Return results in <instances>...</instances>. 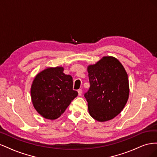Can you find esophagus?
Returning a JSON list of instances; mask_svg holds the SVG:
<instances>
[{
    "mask_svg": "<svg viewBox=\"0 0 157 157\" xmlns=\"http://www.w3.org/2000/svg\"><path fill=\"white\" fill-rule=\"evenodd\" d=\"M78 96H81L82 93V90L81 89L78 90Z\"/></svg>",
    "mask_w": 157,
    "mask_h": 157,
    "instance_id": "obj_1",
    "label": "esophagus"
}]
</instances>
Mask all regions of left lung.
I'll return each instance as SVG.
<instances>
[{
  "instance_id": "obj_1",
  "label": "left lung",
  "mask_w": 157,
  "mask_h": 157,
  "mask_svg": "<svg viewBox=\"0 0 157 157\" xmlns=\"http://www.w3.org/2000/svg\"><path fill=\"white\" fill-rule=\"evenodd\" d=\"M90 86L84 94L90 116L99 122L113 119L124 107L129 96L128 75L119 61L103 57L88 67Z\"/></svg>"
}]
</instances>
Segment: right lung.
<instances>
[{
  "instance_id": "right-lung-1",
  "label": "right lung",
  "mask_w": 157,
  "mask_h": 157,
  "mask_svg": "<svg viewBox=\"0 0 157 157\" xmlns=\"http://www.w3.org/2000/svg\"><path fill=\"white\" fill-rule=\"evenodd\" d=\"M73 78L63 73V67L42 71L36 76L31 86L33 105L45 118L56 119L78 96V92L73 90Z\"/></svg>"
}]
</instances>
